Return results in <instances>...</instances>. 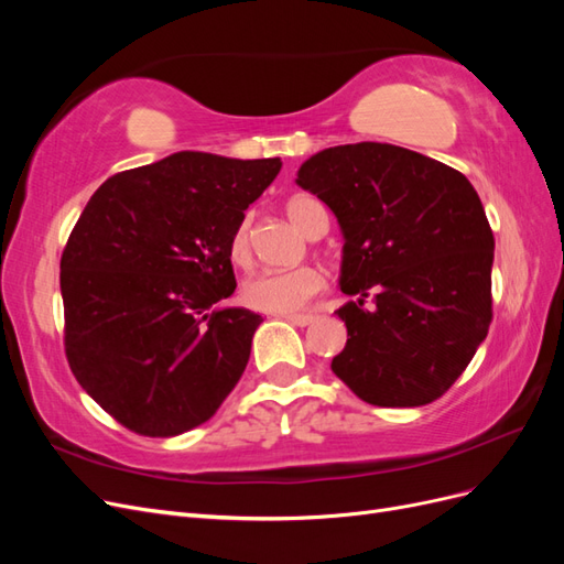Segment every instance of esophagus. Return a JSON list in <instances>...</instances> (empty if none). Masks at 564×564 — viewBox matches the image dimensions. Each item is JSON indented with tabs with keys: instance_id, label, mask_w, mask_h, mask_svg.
Wrapping results in <instances>:
<instances>
[{
	"instance_id": "1",
	"label": "esophagus",
	"mask_w": 564,
	"mask_h": 564,
	"mask_svg": "<svg viewBox=\"0 0 564 564\" xmlns=\"http://www.w3.org/2000/svg\"><path fill=\"white\" fill-rule=\"evenodd\" d=\"M284 319L296 324V327H308V324L315 322V315H284Z\"/></svg>"
}]
</instances>
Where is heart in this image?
<instances>
[{"mask_svg": "<svg viewBox=\"0 0 564 564\" xmlns=\"http://www.w3.org/2000/svg\"><path fill=\"white\" fill-rule=\"evenodd\" d=\"M286 216L308 237H315L327 228V214L319 202L305 195H296L286 202ZM228 256L235 265L247 268L251 263V214H245L230 232ZM324 289L322 272L313 265H299L280 272H259L245 282L242 296L253 311L292 315L303 311Z\"/></svg>", "mask_w": 564, "mask_h": 564, "instance_id": "heart-1", "label": "heart"}]
</instances>
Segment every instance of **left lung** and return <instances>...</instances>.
I'll return each instance as SVG.
<instances>
[{"mask_svg": "<svg viewBox=\"0 0 564 564\" xmlns=\"http://www.w3.org/2000/svg\"><path fill=\"white\" fill-rule=\"evenodd\" d=\"M296 183L346 237L340 292L357 301L336 311L350 338L332 371L369 404L435 402L491 324L494 235L475 187L421 152L369 141L317 152Z\"/></svg>", "mask_w": 564, "mask_h": 564, "instance_id": "8db88e82", "label": "left lung"}]
</instances>
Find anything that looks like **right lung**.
Listing matches in <instances>:
<instances>
[{"label":"right lung","instance_id":"1","mask_svg":"<svg viewBox=\"0 0 564 564\" xmlns=\"http://www.w3.org/2000/svg\"><path fill=\"white\" fill-rule=\"evenodd\" d=\"M280 158L174 152L110 176L61 256L65 355L124 429L172 437L209 421L249 362L263 317L235 292L230 232Z\"/></svg>","mask_w":564,"mask_h":564}]
</instances>
